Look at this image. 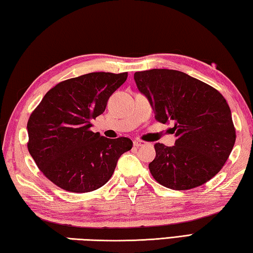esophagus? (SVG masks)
I'll list each match as a JSON object with an SVG mask.
<instances>
[{
    "label": "esophagus",
    "mask_w": 253,
    "mask_h": 253,
    "mask_svg": "<svg viewBox=\"0 0 253 253\" xmlns=\"http://www.w3.org/2000/svg\"><path fill=\"white\" fill-rule=\"evenodd\" d=\"M147 144V142H144L142 140H135L133 141V145L135 148H140V147H144V145Z\"/></svg>",
    "instance_id": "34e87169"
}]
</instances>
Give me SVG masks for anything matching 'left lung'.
Returning <instances> with one entry per match:
<instances>
[{
	"label": "left lung",
	"mask_w": 253,
	"mask_h": 253,
	"mask_svg": "<svg viewBox=\"0 0 253 253\" xmlns=\"http://www.w3.org/2000/svg\"><path fill=\"white\" fill-rule=\"evenodd\" d=\"M161 123L173 122L175 145L154 144L149 169L158 183L172 190L205 184L219 173L236 142L231 111L209 84L176 70L152 69L134 73Z\"/></svg>",
	"instance_id": "left-lung-1"
}]
</instances>
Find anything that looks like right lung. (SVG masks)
I'll return each instance as SVG.
<instances>
[{"instance_id":"1","label":"right lung","mask_w":253,"mask_h":253,"mask_svg":"<svg viewBox=\"0 0 253 253\" xmlns=\"http://www.w3.org/2000/svg\"><path fill=\"white\" fill-rule=\"evenodd\" d=\"M127 72H92L57 83L28 121V150L40 171L69 192H91L112 176L129 138L108 139L92 132L91 120L104 112L110 95Z\"/></svg>"}]
</instances>
